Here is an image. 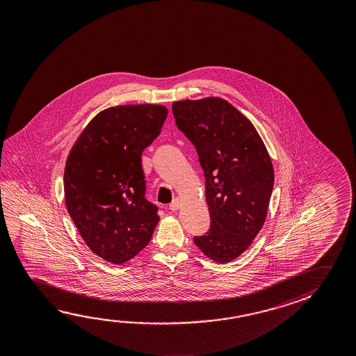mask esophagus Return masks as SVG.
<instances>
[{
    "label": "esophagus",
    "instance_id": "esophagus-1",
    "mask_svg": "<svg viewBox=\"0 0 356 356\" xmlns=\"http://www.w3.org/2000/svg\"><path fill=\"white\" fill-rule=\"evenodd\" d=\"M180 201H179L177 198H175V200H172V202L169 204V210L177 211L179 209H180Z\"/></svg>",
    "mask_w": 356,
    "mask_h": 356
}]
</instances>
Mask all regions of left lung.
<instances>
[{
	"label": "left lung",
	"instance_id": "1",
	"mask_svg": "<svg viewBox=\"0 0 356 356\" xmlns=\"http://www.w3.org/2000/svg\"><path fill=\"white\" fill-rule=\"evenodd\" d=\"M172 114L204 170L210 229L193 242L212 261L231 262L266 221L274 184L268 152L252 122L227 100L176 102Z\"/></svg>",
	"mask_w": 356,
	"mask_h": 356
}]
</instances>
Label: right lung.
<instances>
[{"instance_id": "obj_1", "label": "right lung", "mask_w": 356, "mask_h": 356, "mask_svg": "<svg viewBox=\"0 0 356 356\" xmlns=\"http://www.w3.org/2000/svg\"><path fill=\"white\" fill-rule=\"evenodd\" d=\"M163 105H119L88 124L67 159V210L88 247L108 262H127L145 248L159 222L145 197L141 154L158 138Z\"/></svg>"}]
</instances>
